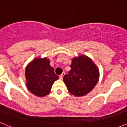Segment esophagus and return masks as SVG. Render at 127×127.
<instances>
[{
    "label": "esophagus",
    "instance_id": "esophagus-1",
    "mask_svg": "<svg viewBox=\"0 0 127 127\" xmlns=\"http://www.w3.org/2000/svg\"><path fill=\"white\" fill-rule=\"evenodd\" d=\"M64 75H65V73H64V72H63V73L61 74L60 76H59V78L62 80L63 78V76H64Z\"/></svg>",
    "mask_w": 127,
    "mask_h": 127
}]
</instances>
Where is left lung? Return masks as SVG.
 Here are the masks:
<instances>
[{
	"label": "left lung",
	"instance_id": "8db88e82",
	"mask_svg": "<svg viewBox=\"0 0 127 127\" xmlns=\"http://www.w3.org/2000/svg\"><path fill=\"white\" fill-rule=\"evenodd\" d=\"M71 70L64 76L68 91L76 97L85 95L94 88L99 78V71L91 58L85 55L72 59Z\"/></svg>",
	"mask_w": 127,
	"mask_h": 127
}]
</instances>
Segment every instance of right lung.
Wrapping results in <instances>:
<instances>
[{
	"mask_svg": "<svg viewBox=\"0 0 127 127\" xmlns=\"http://www.w3.org/2000/svg\"><path fill=\"white\" fill-rule=\"evenodd\" d=\"M25 77L28 89L38 97L47 95L59 78L47 58H35L26 67Z\"/></svg>",
	"mask_w": 127,
	"mask_h": 127,
	"instance_id": "add662e5",
	"label": "right lung"
}]
</instances>
